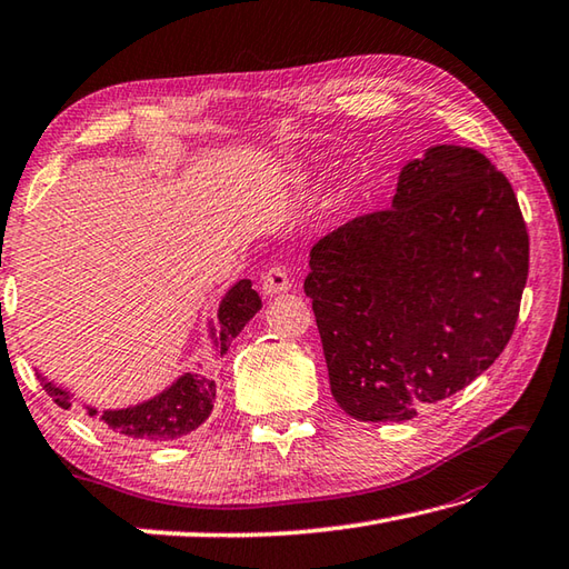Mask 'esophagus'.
<instances>
[{
    "label": "esophagus",
    "mask_w": 569,
    "mask_h": 569,
    "mask_svg": "<svg viewBox=\"0 0 569 569\" xmlns=\"http://www.w3.org/2000/svg\"><path fill=\"white\" fill-rule=\"evenodd\" d=\"M289 289V274L280 264H274L268 272L262 274V295L264 297H274V295H282Z\"/></svg>",
    "instance_id": "34e87169"
}]
</instances>
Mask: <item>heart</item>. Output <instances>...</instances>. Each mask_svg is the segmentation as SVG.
<instances>
[{"instance_id":"heart-1","label":"heart","mask_w":569,"mask_h":569,"mask_svg":"<svg viewBox=\"0 0 569 569\" xmlns=\"http://www.w3.org/2000/svg\"><path fill=\"white\" fill-rule=\"evenodd\" d=\"M307 177H309V171H301V173H297V179H299V181H305Z\"/></svg>"}]
</instances>
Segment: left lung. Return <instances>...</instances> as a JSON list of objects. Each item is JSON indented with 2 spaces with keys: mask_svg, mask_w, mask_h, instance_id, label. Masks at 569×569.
Listing matches in <instances>:
<instances>
[{
  "mask_svg": "<svg viewBox=\"0 0 569 569\" xmlns=\"http://www.w3.org/2000/svg\"><path fill=\"white\" fill-rule=\"evenodd\" d=\"M309 268L333 400L361 422H405L506 349L528 280V230L489 159L437 144L402 167L392 208L323 236Z\"/></svg>",
  "mask_w": 569,
  "mask_h": 569,
  "instance_id": "left-lung-1",
  "label": "left lung"
}]
</instances>
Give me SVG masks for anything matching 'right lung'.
<instances>
[{"label": "right lung", "instance_id": "1", "mask_svg": "<svg viewBox=\"0 0 569 569\" xmlns=\"http://www.w3.org/2000/svg\"><path fill=\"white\" fill-rule=\"evenodd\" d=\"M262 301L258 292L252 289L250 280H240L228 289L226 297L220 299L218 307V323H211V339L216 356H226L230 349V341L242 331V327L258 315ZM43 390L49 392L58 408L68 410L73 405V396L56 382L46 380L37 373ZM216 402V380L208 370H189L181 378L171 382L167 390L159 396L149 398L132 408L122 410H106L98 415L96 408H88L90 417H100V422L108 427L110 432L142 439V442H171V439H181L191 435L193 430L208 420L213 412Z\"/></svg>", "mask_w": 569, "mask_h": 569}]
</instances>
